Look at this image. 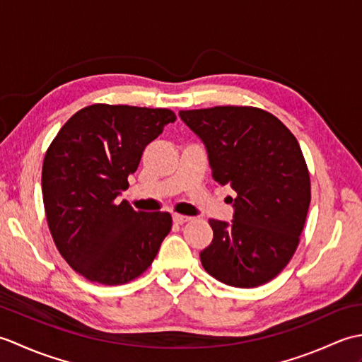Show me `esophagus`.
<instances>
[{
	"instance_id": "esophagus-1",
	"label": "esophagus",
	"mask_w": 362,
	"mask_h": 362,
	"mask_svg": "<svg viewBox=\"0 0 362 362\" xmlns=\"http://www.w3.org/2000/svg\"><path fill=\"white\" fill-rule=\"evenodd\" d=\"M173 221L175 222V224H183V222L189 221V218L183 216V214H173Z\"/></svg>"
}]
</instances>
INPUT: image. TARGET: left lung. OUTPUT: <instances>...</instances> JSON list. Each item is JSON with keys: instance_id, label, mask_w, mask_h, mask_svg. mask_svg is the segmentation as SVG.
<instances>
[{"instance_id": "obj_1", "label": "left lung", "mask_w": 362, "mask_h": 362, "mask_svg": "<svg viewBox=\"0 0 362 362\" xmlns=\"http://www.w3.org/2000/svg\"><path fill=\"white\" fill-rule=\"evenodd\" d=\"M205 146L213 179L236 193L233 219H210L213 241L201 252L206 272L236 288L279 275L298 245L311 201L310 174L296 136L255 107L180 110Z\"/></svg>"}]
</instances>
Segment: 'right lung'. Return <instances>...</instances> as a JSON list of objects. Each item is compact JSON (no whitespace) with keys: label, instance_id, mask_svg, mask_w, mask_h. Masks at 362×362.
<instances>
[{"label":"right lung","instance_id":"1","mask_svg":"<svg viewBox=\"0 0 362 362\" xmlns=\"http://www.w3.org/2000/svg\"><path fill=\"white\" fill-rule=\"evenodd\" d=\"M175 115L168 109L95 104L74 113L46 151V221L66 263L90 281L122 284L141 275L173 227L166 211H135L121 191L146 146Z\"/></svg>","mask_w":362,"mask_h":362}]
</instances>
